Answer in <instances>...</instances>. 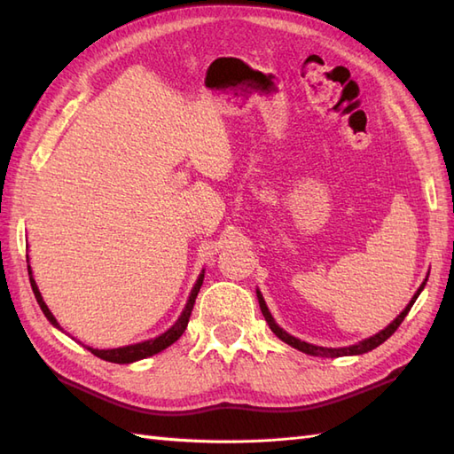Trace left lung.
<instances>
[{
    "instance_id": "obj_1",
    "label": "left lung",
    "mask_w": 454,
    "mask_h": 454,
    "mask_svg": "<svg viewBox=\"0 0 454 454\" xmlns=\"http://www.w3.org/2000/svg\"><path fill=\"white\" fill-rule=\"evenodd\" d=\"M427 281V278H426ZM426 281H423V285L418 288V293L413 294V298L410 301V304L403 308V312H400V316L396 317V320H394L388 327H384L382 332H379L376 335H372V337H369V340H364V341H361V343H356V345H349V347H341V349H332V347H316V345H312V343H306V341H301V340H296V337H293L291 333H286L283 327H278L277 324H275V320H273V316H271V312L267 310V304H265V301H263V296H262V293L257 291V301H259V308H262V312H263V316H265V320H267V324H269V327H271V332L278 337V340H283L285 343H288L291 347H294V349H298V351H302V353H306V355H314V356H343V355H363V353H366V351H372L374 347H379L380 343H384L388 340V337L398 330L400 327V324L403 322V317L408 316V312L411 310V306H413V302H416V298L419 296V293L423 291V286H426Z\"/></svg>"
}]
</instances>
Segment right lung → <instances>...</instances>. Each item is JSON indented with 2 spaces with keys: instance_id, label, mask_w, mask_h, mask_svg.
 Segmentation results:
<instances>
[{
  "instance_id": "obj_1",
  "label": "right lung",
  "mask_w": 454,
  "mask_h": 454,
  "mask_svg": "<svg viewBox=\"0 0 454 454\" xmlns=\"http://www.w3.org/2000/svg\"><path fill=\"white\" fill-rule=\"evenodd\" d=\"M28 275H31V267H28ZM202 278H205V273H200L197 285L192 286L191 291V296L187 301V306L185 310H183V314L179 316V320L173 324L169 330L166 333H161L160 337H156V340H148V341H142V343H134V345H127V347H119V349H93V347H88V349L95 355L99 356V359L103 361H109V363H119V364H124V363H134V361H140V359H146V356H152L156 355L160 351L166 349V347H169L171 343H176L179 337L183 335V332H185V327L189 324V317H191V312H192V306H195V298L200 291V285H202ZM31 286H33V293H35V298L38 306H41V310L44 312V316L48 317V322H51L52 325L60 327L56 322V317L52 316V312L48 310V306L44 304L41 293H38V286L35 283V278L31 275Z\"/></svg>"
}]
</instances>
